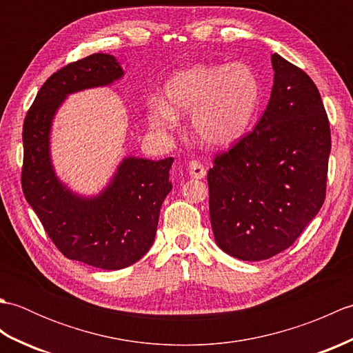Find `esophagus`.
<instances>
[{
	"mask_svg": "<svg viewBox=\"0 0 353 353\" xmlns=\"http://www.w3.org/2000/svg\"><path fill=\"white\" fill-rule=\"evenodd\" d=\"M190 176L194 179H203L206 174V170L203 167V163H200L199 161H191L190 167H188Z\"/></svg>",
	"mask_w": 353,
	"mask_h": 353,
	"instance_id": "obj_1",
	"label": "esophagus"
}]
</instances>
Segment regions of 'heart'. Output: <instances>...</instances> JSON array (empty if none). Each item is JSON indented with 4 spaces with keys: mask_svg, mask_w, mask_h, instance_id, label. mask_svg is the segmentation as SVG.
Listing matches in <instances>:
<instances>
[{
    "mask_svg": "<svg viewBox=\"0 0 353 353\" xmlns=\"http://www.w3.org/2000/svg\"><path fill=\"white\" fill-rule=\"evenodd\" d=\"M261 95L259 77L249 65L194 63L165 81L163 100L148 104V121L171 132L179 115L190 114L194 138L208 147H228L249 129Z\"/></svg>",
    "mask_w": 353,
    "mask_h": 353,
    "instance_id": "heart-1",
    "label": "heart"
}]
</instances>
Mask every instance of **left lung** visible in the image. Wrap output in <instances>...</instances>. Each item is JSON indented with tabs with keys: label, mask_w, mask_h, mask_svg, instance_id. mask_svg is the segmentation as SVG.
Here are the masks:
<instances>
[{
	"label": "left lung",
	"mask_w": 353,
	"mask_h": 353,
	"mask_svg": "<svg viewBox=\"0 0 353 353\" xmlns=\"http://www.w3.org/2000/svg\"><path fill=\"white\" fill-rule=\"evenodd\" d=\"M272 65L264 115L208 171L215 243L241 261L288 249L326 197L331 129L319 89L276 52Z\"/></svg>",
	"instance_id": "obj_1"
}]
</instances>
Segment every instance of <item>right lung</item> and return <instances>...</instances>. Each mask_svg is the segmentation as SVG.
Returning <instances> with one entry per match:
<instances>
[{
	"mask_svg": "<svg viewBox=\"0 0 353 353\" xmlns=\"http://www.w3.org/2000/svg\"><path fill=\"white\" fill-rule=\"evenodd\" d=\"M124 76L114 56L95 52L52 74L37 92L22 127L26 200L66 258L103 270L125 268L150 250L161 206L172 185V157H124L99 196L83 197L59 181L50 154L57 109L70 94L109 86Z\"/></svg>",
	"mask_w": 353,
	"mask_h": 353,
	"instance_id": "1",
	"label": "right lung"
}]
</instances>
